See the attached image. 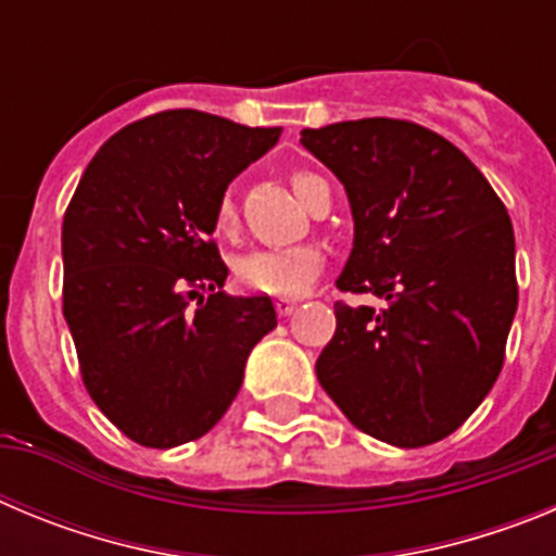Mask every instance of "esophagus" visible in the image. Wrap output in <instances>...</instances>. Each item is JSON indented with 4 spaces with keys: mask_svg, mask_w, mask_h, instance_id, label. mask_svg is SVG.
Segmentation results:
<instances>
[{
    "mask_svg": "<svg viewBox=\"0 0 556 556\" xmlns=\"http://www.w3.org/2000/svg\"><path fill=\"white\" fill-rule=\"evenodd\" d=\"M298 303H301L298 298H278L275 308H278V314H281V317H289V314H294Z\"/></svg>",
    "mask_w": 556,
    "mask_h": 556,
    "instance_id": "obj_1",
    "label": "esophagus"
}]
</instances>
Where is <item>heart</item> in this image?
I'll return each mask as SVG.
<instances>
[{"mask_svg":"<svg viewBox=\"0 0 556 556\" xmlns=\"http://www.w3.org/2000/svg\"><path fill=\"white\" fill-rule=\"evenodd\" d=\"M317 180L314 172H294L292 189L298 198H306L308 186ZM217 223L219 233H230L236 223V205L230 198H223L217 205ZM326 264V253L317 244H289V248H262L253 253H244L239 262L233 264L236 281L242 283L250 292L262 294H301L317 281V275L323 273Z\"/></svg>","mask_w":556,"mask_h":556,"instance_id":"1","label":"heart"}]
</instances>
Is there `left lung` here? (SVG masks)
<instances>
[{
  "instance_id": "left-lung-1",
  "label": "left lung",
  "mask_w": 556,
  "mask_h": 556,
  "mask_svg": "<svg viewBox=\"0 0 556 556\" xmlns=\"http://www.w3.org/2000/svg\"><path fill=\"white\" fill-rule=\"evenodd\" d=\"M301 144L345 186L353 248L337 278L384 308L337 303L317 358L356 429L420 448L459 429L493 390L518 308L507 208L443 136L401 119L337 122Z\"/></svg>"
}]
</instances>
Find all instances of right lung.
I'll return each mask as SVG.
<instances>
[{
  "label": "right lung",
  "mask_w": 556,
  "mask_h": 556,
  "mask_svg": "<svg viewBox=\"0 0 556 556\" xmlns=\"http://www.w3.org/2000/svg\"><path fill=\"white\" fill-rule=\"evenodd\" d=\"M278 139L180 108L113 132L83 172L63 217V317L88 395L132 443L175 448L214 429L278 326L269 298L223 292L211 242L228 184Z\"/></svg>",
  "instance_id": "add662e5"
}]
</instances>
